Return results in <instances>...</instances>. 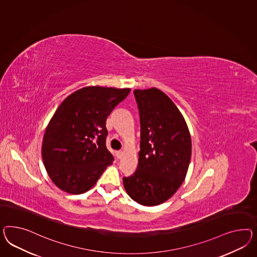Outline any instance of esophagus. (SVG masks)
<instances>
[{
    "label": "esophagus",
    "instance_id": "esophagus-1",
    "mask_svg": "<svg viewBox=\"0 0 257 257\" xmlns=\"http://www.w3.org/2000/svg\"><path fill=\"white\" fill-rule=\"evenodd\" d=\"M122 154H123L122 151H118V152H117V156H118V159H120V158L122 157Z\"/></svg>",
    "mask_w": 257,
    "mask_h": 257
}]
</instances>
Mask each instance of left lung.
Masks as SVG:
<instances>
[{
	"label": "left lung",
	"instance_id": "1",
	"mask_svg": "<svg viewBox=\"0 0 257 257\" xmlns=\"http://www.w3.org/2000/svg\"><path fill=\"white\" fill-rule=\"evenodd\" d=\"M134 95L140 118L139 166L122 181L133 200L156 206L169 199L186 177L191 136L181 112L162 90H135Z\"/></svg>",
	"mask_w": 257,
	"mask_h": 257
}]
</instances>
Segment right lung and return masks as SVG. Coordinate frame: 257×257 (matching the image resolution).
Listing matches in <instances>:
<instances>
[{
	"instance_id": "right-lung-1",
	"label": "right lung",
	"mask_w": 257,
	"mask_h": 257,
	"mask_svg": "<svg viewBox=\"0 0 257 257\" xmlns=\"http://www.w3.org/2000/svg\"><path fill=\"white\" fill-rule=\"evenodd\" d=\"M130 89L85 87L63 100L44 136L42 157L51 181L69 194L92 187L114 156L106 149V118Z\"/></svg>"
}]
</instances>
